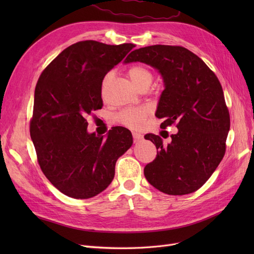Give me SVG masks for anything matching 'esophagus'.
I'll return each instance as SVG.
<instances>
[{"label": "esophagus", "mask_w": 254, "mask_h": 254, "mask_svg": "<svg viewBox=\"0 0 254 254\" xmlns=\"http://www.w3.org/2000/svg\"><path fill=\"white\" fill-rule=\"evenodd\" d=\"M132 136H133V140L134 142H137V141H141L143 139V135L139 132H132Z\"/></svg>", "instance_id": "1"}]
</instances>
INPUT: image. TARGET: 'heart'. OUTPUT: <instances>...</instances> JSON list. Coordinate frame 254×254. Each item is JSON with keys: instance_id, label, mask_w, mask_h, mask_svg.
<instances>
[{"instance_id": "heart-1", "label": "heart", "mask_w": 254, "mask_h": 254, "mask_svg": "<svg viewBox=\"0 0 254 254\" xmlns=\"http://www.w3.org/2000/svg\"><path fill=\"white\" fill-rule=\"evenodd\" d=\"M128 74L132 83L137 89L142 88L143 86H150V83L152 81L151 72L147 67L142 66V65L131 66L129 68ZM108 76H106L105 81L107 80V78H108ZM148 113H149L148 108H145V107L144 108L126 109V110L121 111L117 115V120L123 125L135 128V127H139L142 124V122L146 117H147Z\"/></svg>"}]
</instances>
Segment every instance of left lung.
Instances as JSON below:
<instances>
[{
  "instance_id": "1",
  "label": "left lung",
  "mask_w": 254,
  "mask_h": 254,
  "mask_svg": "<svg viewBox=\"0 0 254 254\" xmlns=\"http://www.w3.org/2000/svg\"><path fill=\"white\" fill-rule=\"evenodd\" d=\"M142 63L156 68L164 90L156 117L161 127L176 124L178 131L163 144L148 133L157 158L144 168L145 178L162 193L186 195L200 189L216 170L226 151L230 115L221 84L194 53L182 47L151 45L132 51L124 64Z\"/></svg>"
}]
</instances>
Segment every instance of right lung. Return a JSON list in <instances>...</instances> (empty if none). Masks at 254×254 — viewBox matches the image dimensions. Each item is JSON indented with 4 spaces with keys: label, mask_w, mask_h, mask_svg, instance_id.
Masks as SVG:
<instances>
[{
    "label": "right lung",
    "mask_w": 254,
    "mask_h": 254,
    "mask_svg": "<svg viewBox=\"0 0 254 254\" xmlns=\"http://www.w3.org/2000/svg\"><path fill=\"white\" fill-rule=\"evenodd\" d=\"M134 48L93 40L66 48L42 72L35 89L30 137L45 177L61 193L88 199L112 182L118 159L131 147L127 128L107 136L88 132L87 117L102 109L106 74Z\"/></svg>",
    "instance_id": "right-lung-1"
}]
</instances>
